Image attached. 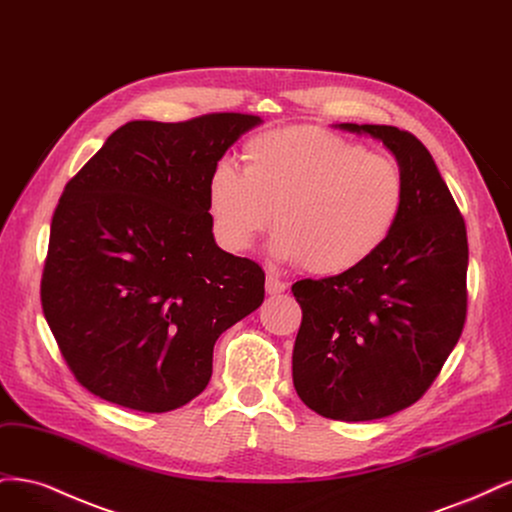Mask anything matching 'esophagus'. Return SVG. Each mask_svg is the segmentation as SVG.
<instances>
[{
    "instance_id": "obj_1",
    "label": "esophagus",
    "mask_w": 512,
    "mask_h": 512,
    "mask_svg": "<svg viewBox=\"0 0 512 512\" xmlns=\"http://www.w3.org/2000/svg\"><path fill=\"white\" fill-rule=\"evenodd\" d=\"M267 292L269 294H273V297H275V294H282L288 286H286V282H282L280 280V277H275V275H267Z\"/></svg>"
}]
</instances>
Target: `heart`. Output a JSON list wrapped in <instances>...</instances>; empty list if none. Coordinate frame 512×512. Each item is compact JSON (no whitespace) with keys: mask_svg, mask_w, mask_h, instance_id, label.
Listing matches in <instances>:
<instances>
[{"mask_svg":"<svg viewBox=\"0 0 512 512\" xmlns=\"http://www.w3.org/2000/svg\"><path fill=\"white\" fill-rule=\"evenodd\" d=\"M241 160L243 170L218 162L207 181L215 237L230 252L250 250L273 215L275 260L342 275L380 252L404 209L399 166L327 130L256 134Z\"/></svg>","mask_w":512,"mask_h":512,"instance_id":"b5f03b06","label":"heart"}]
</instances>
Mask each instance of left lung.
I'll list each match as a JSON object with an SVG mask.
<instances>
[{
  "mask_svg": "<svg viewBox=\"0 0 512 512\" xmlns=\"http://www.w3.org/2000/svg\"><path fill=\"white\" fill-rule=\"evenodd\" d=\"M376 138L404 175V209L380 252L348 273L292 286L303 309L292 382L307 408L359 423L412 406L466 322L468 235L427 147L393 126L337 123Z\"/></svg>",
  "mask_w": 512,
  "mask_h": 512,
  "instance_id": "obj_1",
  "label": "left lung"
}]
</instances>
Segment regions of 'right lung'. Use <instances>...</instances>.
Wrapping results in <instances>:
<instances>
[{
  "label": "right lung",
  "instance_id": "right-lung-1",
  "mask_svg": "<svg viewBox=\"0 0 512 512\" xmlns=\"http://www.w3.org/2000/svg\"><path fill=\"white\" fill-rule=\"evenodd\" d=\"M262 119L130 121L59 198L44 318L74 378L111 404L168 412L205 391L213 346L265 299V271L213 239L207 181Z\"/></svg>",
  "mask_w": 512,
  "mask_h": 512
}]
</instances>
